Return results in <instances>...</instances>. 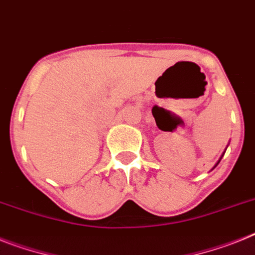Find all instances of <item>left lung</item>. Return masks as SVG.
Wrapping results in <instances>:
<instances>
[{
  "label": "left lung",
  "instance_id": "8db88e82",
  "mask_svg": "<svg viewBox=\"0 0 255 255\" xmlns=\"http://www.w3.org/2000/svg\"><path fill=\"white\" fill-rule=\"evenodd\" d=\"M223 155H224V153H223V154H222V157H223ZM222 157H220V159H222ZM220 159H219V160H218V163H217V164H215V166H214V168H215V167H217V166H218V164H219V162H220Z\"/></svg>",
  "mask_w": 255,
  "mask_h": 255
}]
</instances>
